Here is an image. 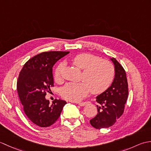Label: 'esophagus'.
Wrapping results in <instances>:
<instances>
[{"label":"esophagus","instance_id":"1","mask_svg":"<svg viewBox=\"0 0 151 151\" xmlns=\"http://www.w3.org/2000/svg\"><path fill=\"white\" fill-rule=\"evenodd\" d=\"M88 103H89V102H79V103H78V104L79 106H86V104H87Z\"/></svg>","mask_w":151,"mask_h":151}]
</instances>
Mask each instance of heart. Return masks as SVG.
I'll list each match as a JSON object with an SVG mask.
<instances>
[{
    "label": "heart",
    "mask_w": 151,
    "mask_h": 151,
    "mask_svg": "<svg viewBox=\"0 0 151 151\" xmlns=\"http://www.w3.org/2000/svg\"><path fill=\"white\" fill-rule=\"evenodd\" d=\"M72 62L82 70L80 82H69L62 89L63 98L73 102H78L85 97L89 91L99 94L104 91L113 81L114 67L110 62L100 60L97 56L82 53L72 58ZM63 65H58L54 73L56 82L62 81Z\"/></svg>",
    "instance_id": "1"
}]
</instances>
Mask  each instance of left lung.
Returning <instances> with one entry per match:
<instances>
[{
  "label": "left lung",
  "instance_id": "8db88e82",
  "mask_svg": "<svg viewBox=\"0 0 151 151\" xmlns=\"http://www.w3.org/2000/svg\"><path fill=\"white\" fill-rule=\"evenodd\" d=\"M114 65V79L106 90L96 97L98 113L89 121L90 124L97 129L112 126L123 114L124 104L129 95L126 73L121 64L111 58Z\"/></svg>",
  "mask_w": 151,
  "mask_h": 151
}]
</instances>
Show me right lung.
I'll list each match as a JSON object with an SVG mask.
<instances>
[{
    "label": "right lung",
    "mask_w": 151,
    "mask_h": 151,
    "mask_svg": "<svg viewBox=\"0 0 151 151\" xmlns=\"http://www.w3.org/2000/svg\"><path fill=\"white\" fill-rule=\"evenodd\" d=\"M69 53L63 51L40 53L27 62L19 74L17 84L19 99L25 114L37 126L48 127L53 124L67 103L55 99L50 104L45 95L54 86V65Z\"/></svg>",
    "instance_id": "obj_1"
}]
</instances>
